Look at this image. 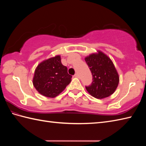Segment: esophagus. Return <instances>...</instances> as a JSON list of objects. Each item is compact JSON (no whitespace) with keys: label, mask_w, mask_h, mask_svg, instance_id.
<instances>
[{"label":"esophagus","mask_w":146,"mask_h":146,"mask_svg":"<svg viewBox=\"0 0 146 146\" xmlns=\"http://www.w3.org/2000/svg\"><path fill=\"white\" fill-rule=\"evenodd\" d=\"M74 76H75V78H78V77H79V75H78V73H76L75 75H74Z\"/></svg>","instance_id":"34e87169"}]
</instances>
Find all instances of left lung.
Instances as JSON below:
<instances>
[{
    "instance_id": "8db88e82",
    "label": "left lung",
    "mask_w": 146,
    "mask_h": 146,
    "mask_svg": "<svg viewBox=\"0 0 146 146\" xmlns=\"http://www.w3.org/2000/svg\"><path fill=\"white\" fill-rule=\"evenodd\" d=\"M91 70L93 82L86 90L92 97L102 99L115 92L119 83V75L112 61L102 51L92 53L85 58Z\"/></svg>"
}]
</instances>
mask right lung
<instances>
[{
  "instance_id": "right-lung-1",
  "label": "right lung",
  "mask_w": 146,
  "mask_h": 146,
  "mask_svg": "<svg viewBox=\"0 0 146 146\" xmlns=\"http://www.w3.org/2000/svg\"><path fill=\"white\" fill-rule=\"evenodd\" d=\"M72 76L62 64L61 56L56 55L41 61L36 67L33 83L40 94L48 98L60 95L70 84Z\"/></svg>"
}]
</instances>
